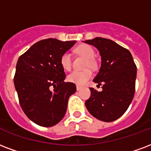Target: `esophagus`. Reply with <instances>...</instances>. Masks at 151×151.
I'll use <instances>...</instances> for the list:
<instances>
[{"label": "esophagus", "mask_w": 151, "mask_h": 151, "mask_svg": "<svg viewBox=\"0 0 151 151\" xmlns=\"http://www.w3.org/2000/svg\"><path fill=\"white\" fill-rule=\"evenodd\" d=\"M81 86H77V90H78V91H80V90H81Z\"/></svg>", "instance_id": "obj_1"}]
</instances>
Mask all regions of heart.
<instances>
[{
	"label": "heart",
	"mask_w": 151,
	"mask_h": 151,
	"mask_svg": "<svg viewBox=\"0 0 151 151\" xmlns=\"http://www.w3.org/2000/svg\"><path fill=\"white\" fill-rule=\"evenodd\" d=\"M75 52L81 56L87 59L86 63V68L93 69L95 67V62L93 59L95 55L93 48L88 45H80L75 49ZM61 65L65 70H70L72 66V59L69 53H64L60 58ZM92 78V73L90 70H86L84 71H73L68 75V80L72 83L78 86H83L88 82V81Z\"/></svg>",
	"instance_id": "obj_1"
}]
</instances>
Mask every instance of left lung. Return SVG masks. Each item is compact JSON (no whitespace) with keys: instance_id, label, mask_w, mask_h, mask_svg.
Instances as JSON below:
<instances>
[{"instance_id":"1","label":"left lung","mask_w":151,"mask_h":151,"mask_svg":"<svg viewBox=\"0 0 151 151\" xmlns=\"http://www.w3.org/2000/svg\"><path fill=\"white\" fill-rule=\"evenodd\" d=\"M84 42L94 46L100 52L101 65L93 81L103 85L101 92L89 88L91 95L86 106L96 119L114 121L123 116L133 100L136 65L129 50L112 40L96 37Z\"/></svg>"}]
</instances>
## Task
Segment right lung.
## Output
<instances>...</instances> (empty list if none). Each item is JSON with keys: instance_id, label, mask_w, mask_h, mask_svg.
<instances>
[{"instance_id": "obj_1", "label": "right lung", "mask_w": 151, "mask_h": 151, "mask_svg": "<svg viewBox=\"0 0 151 151\" xmlns=\"http://www.w3.org/2000/svg\"><path fill=\"white\" fill-rule=\"evenodd\" d=\"M76 42L41 40L17 61L15 88L23 111L35 124L52 127L65 116L68 100L75 93L76 86L64 81L65 74L60 58Z\"/></svg>"}]
</instances>
